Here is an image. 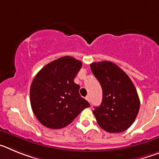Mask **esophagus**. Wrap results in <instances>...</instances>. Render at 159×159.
<instances>
[{"label": "esophagus", "mask_w": 159, "mask_h": 159, "mask_svg": "<svg viewBox=\"0 0 159 159\" xmlns=\"http://www.w3.org/2000/svg\"><path fill=\"white\" fill-rule=\"evenodd\" d=\"M86 99L88 101V102H91V98H90L89 95H88V96H86Z\"/></svg>", "instance_id": "obj_1"}]
</instances>
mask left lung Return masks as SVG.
<instances>
[{"label": "left lung", "instance_id": "8db88e82", "mask_svg": "<svg viewBox=\"0 0 159 159\" xmlns=\"http://www.w3.org/2000/svg\"><path fill=\"white\" fill-rule=\"evenodd\" d=\"M91 69L102 89V103L93 111L97 123L109 133L124 131L134 123L139 111V98L134 84L111 61L92 63Z\"/></svg>", "mask_w": 159, "mask_h": 159}]
</instances>
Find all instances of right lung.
Instances as JSON below:
<instances>
[{
	"instance_id": "1",
	"label": "right lung",
	"mask_w": 159,
	"mask_h": 159,
	"mask_svg": "<svg viewBox=\"0 0 159 159\" xmlns=\"http://www.w3.org/2000/svg\"><path fill=\"white\" fill-rule=\"evenodd\" d=\"M82 62L71 57H60L36 74L30 88L33 113L48 128L60 129L69 125L90 103L80 96L74 79Z\"/></svg>"
}]
</instances>
